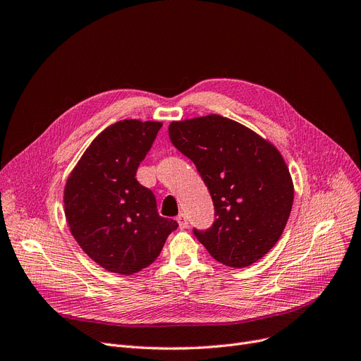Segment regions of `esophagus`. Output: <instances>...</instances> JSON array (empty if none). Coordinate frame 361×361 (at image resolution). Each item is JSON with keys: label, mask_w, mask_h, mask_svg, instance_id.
I'll use <instances>...</instances> for the list:
<instances>
[{"label": "esophagus", "mask_w": 361, "mask_h": 361, "mask_svg": "<svg viewBox=\"0 0 361 361\" xmlns=\"http://www.w3.org/2000/svg\"><path fill=\"white\" fill-rule=\"evenodd\" d=\"M176 220H178V223H179V228H180V229H186V228H188V219H186V216H185L183 213H180V214L176 217Z\"/></svg>", "instance_id": "obj_1"}]
</instances>
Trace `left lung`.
<instances>
[{"label": "left lung", "mask_w": 361, "mask_h": 361, "mask_svg": "<svg viewBox=\"0 0 361 361\" xmlns=\"http://www.w3.org/2000/svg\"><path fill=\"white\" fill-rule=\"evenodd\" d=\"M169 136L194 161L214 204V223L194 229L219 263L247 267L267 254L286 226L294 185L281 152L244 125L209 114L169 125Z\"/></svg>", "instance_id": "left-lung-1"}]
</instances>
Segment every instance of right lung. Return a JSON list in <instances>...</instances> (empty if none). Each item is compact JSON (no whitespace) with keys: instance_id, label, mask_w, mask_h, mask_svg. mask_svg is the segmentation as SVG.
Returning a JSON list of instances; mask_svg holds the SVG:
<instances>
[{"instance_id":"right-lung-1","label":"right lung","mask_w":361,"mask_h":361,"mask_svg":"<svg viewBox=\"0 0 361 361\" xmlns=\"http://www.w3.org/2000/svg\"><path fill=\"white\" fill-rule=\"evenodd\" d=\"M161 126L120 120L97 136L67 178V225L80 248L109 271L145 269L178 228L159 214L156 197L135 178Z\"/></svg>"}]
</instances>
